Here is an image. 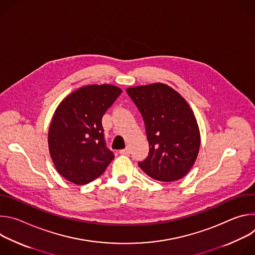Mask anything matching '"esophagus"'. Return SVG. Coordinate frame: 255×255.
Wrapping results in <instances>:
<instances>
[{
  "label": "esophagus",
  "instance_id": "esophagus-1",
  "mask_svg": "<svg viewBox=\"0 0 255 255\" xmlns=\"http://www.w3.org/2000/svg\"><path fill=\"white\" fill-rule=\"evenodd\" d=\"M130 152H131V150H130V148H129V147H126L125 149H121V150L119 151V153H120V154H124V155H128V154H130Z\"/></svg>",
  "mask_w": 255,
  "mask_h": 255
}]
</instances>
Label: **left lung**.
Wrapping results in <instances>:
<instances>
[{
  "label": "left lung",
  "instance_id": "obj_1",
  "mask_svg": "<svg viewBox=\"0 0 255 255\" xmlns=\"http://www.w3.org/2000/svg\"><path fill=\"white\" fill-rule=\"evenodd\" d=\"M140 111L149 144L147 158L139 167L159 181H174L193 167L201 135L188 102L165 84L155 83L126 90Z\"/></svg>",
  "mask_w": 255,
  "mask_h": 255
}]
</instances>
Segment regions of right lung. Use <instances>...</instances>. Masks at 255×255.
<instances>
[{
	"instance_id": "add662e5",
	"label": "right lung",
	"mask_w": 255,
	"mask_h": 255,
	"mask_svg": "<svg viewBox=\"0 0 255 255\" xmlns=\"http://www.w3.org/2000/svg\"><path fill=\"white\" fill-rule=\"evenodd\" d=\"M122 90L90 85L72 92L56 108L48 131V148L57 171L86 185L99 177L113 158L106 146L102 118Z\"/></svg>"
}]
</instances>
